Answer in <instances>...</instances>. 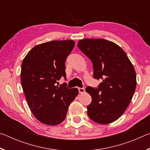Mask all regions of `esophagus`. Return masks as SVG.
<instances>
[{"label": "esophagus", "instance_id": "obj_1", "mask_svg": "<svg viewBox=\"0 0 150 150\" xmlns=\"http://www.w3.org/2000/svg\"><path fill=\"white\" fill-rule=\"evenodd\" d=\"M79 93H84L85 92V90L84 88H78Z\"/></svg>", "mask_w": 150, "mask_h": 150}]
</instances>
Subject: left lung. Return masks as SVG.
Instances as JSON below:
<instances>
[{
    "mask_svg": "<svg viewBox=\"0 0 150 150\" xmlns=\"http://www.w3.org/2000/svg\"><path fill=\"white\" fill-rule=\"evenodd\" d=\"M77 46L92 62L93 77L102 81L98 88H86L92 97L88 116L98 124L112 122L125 112L135 92L134 66L124 51L108 40L83 39Z\"/></svg>",
    "mask_w": 150,
    "mask_h": 150,
    "instance_id": "obj_1",
    "label": "left lung"
}]
</instances>
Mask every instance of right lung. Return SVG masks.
<instances>
[{
    "label": "right lung",
    "mask_w": 150,
    "mask_h": 150,
    "mask_svg": "<svg viewBox=\"0 0 150 150\" xmlns=\"http://www.w3.org/2000/svg\"><path fill=\"white\" fill-rule=\"evenodd\" d=\"M75 45L73 40L52 41L36 45L22 63L21 84L28 105L40 122L55 126L65 120L71 103L78 95L77 88H67L65 62Z\"/></svg>",
    "instance_id": "1"
}]
</instances>
